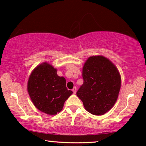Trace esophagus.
<instances>
[{
    "label": "esophagus",
    "instance_id": "obj_1",
    "mask_svg": "<svg viewBox=\"0 0 146 146\" xmlns=\"http://www.w3.org/2000/svg\"><path fill=\"white\" fill-rule=\"evenodd\" d=\"M73 90V93H76V91H77V88H76V86L73 87V90Z\"/></svg>",
    "mask_w": 146,
    "mask_h": 146
}]
</instances>
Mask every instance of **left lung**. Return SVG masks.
<instances>
[{
	"mask_svg": "<svg viewBox=\"0 0 146 146\" xmlns=\"http://www.w3.org/2000/svg\"><path fill=\"white\" fill-rule=\"evenodd\" d=\"M83 84L76 94L87 111L95 115L108 112L116 102L121 87L117 68L103 56L90 57L84 65Z\"/></svg>",
	"mask_w": 146,
	"mask_h": 146,
	"instance_id": "1",
	"label": "left lung"
}]
</instances>
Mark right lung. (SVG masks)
<instances>
[{
  "label": "right lung",
  "mask_w": 146,
  "mask_h": 146,
  "mask_svg": "<svg viewBox=\"0 0 146 146\" xmlns=\"http://www.w3.org/2000/svg\"><path fill=\"white\" fill-rule=\"evenodd\" d=\"M27 90L35 106L48 115L60 113L73 92L66 86V80L57 75V70L44 62L33 70Z\"/></svg>",
  "instance_id": "obj_1"
}]
</instances>
